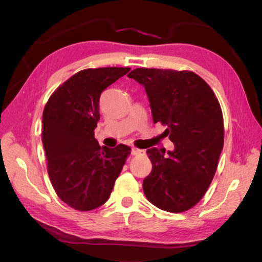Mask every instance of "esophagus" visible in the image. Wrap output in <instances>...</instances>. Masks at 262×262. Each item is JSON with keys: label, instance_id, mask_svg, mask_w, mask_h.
Returning a JSON list of instances; mask_svg holds the SVG:
<instances>
[{"label": "esophagus", "instance_id": "1", "mask_svg": "<svg viewBox=\"0 0 262 262\" xmlns=\"http://www.w3.org/2000/svg\"><path fill=\"white\" fill-rule=\"evenodd\" d=\"M141 154H144L143 149L136 148V147H133V148H132V155H141Z\"/></svg>", "mask_w": 262, "mask_h": 262}]
</instances>
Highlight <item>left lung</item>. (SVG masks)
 I'll return each mask as SVG.
<instances>
[{
  "label": "left lung",
  "mask_w": 262,
  "mask_h": 262,
  "mask_svg": "<svg viewBox=\"0 0 262 262\" xmlns=\"http://www.w3.org/2000/svg\"><path fill=\"white\" fill-rule=\"evenodd\" d=\"M128 77L144 85L154 124L166 126L173 151L148 148L152 171L143 181L149 203L181 213L193 207L213 180L224 144L219 100L202 77L190 71L136 69Z\"/></svg>",
  "instance_id": "obj_1"
}]
</instances>
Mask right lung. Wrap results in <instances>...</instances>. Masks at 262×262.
Returning a JSON list of instances; mask_svg holds the SVG:
<instances>
[{"label":"right lung","mask_w":262,"mask_h":262,"mask_svg":"<svg viewBox=\"0 0 262 262\" xmlns=\"http://www.w3.org/2000/svg\"><path fill=\"white\" fill-rule=\"evenodd\" d=\"M130 71L99 68L77 72L48 99L42 114V145L57 196L76 210L103 205L130 154L119 144L101 147L94 138L102 91Z\"/></svg>","instance_id":"right-lung-1"}]
</instances>
